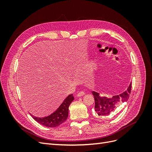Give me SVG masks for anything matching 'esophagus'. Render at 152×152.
<instances>
[{"label":"esophagus","instance_id":"34e87169","mask_svg":"<svg viewBox=\"0 0 152 152\" xmlns=\"http://www.w3.org/2000/svg\"><path fill=\"white\" fill-rule=\"evenodd\" d=\"M84 94H85V93H84V91H80L79 93L77 94V96H78V97H80V96H84Z\"/></svg>","mask_w":152,"mask_h":152}]
</instances>
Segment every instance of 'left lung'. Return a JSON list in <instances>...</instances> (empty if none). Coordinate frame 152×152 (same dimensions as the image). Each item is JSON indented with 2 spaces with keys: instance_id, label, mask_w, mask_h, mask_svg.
Here are the masks:
<instances>
[{
  "instance_id": "obj_1",
  "label": "left lung",
  "mask_w": 152,
  "mask_h": 152,
  "mask_svg": "<svg viewBox=\"0 0 152 152\" xmlns=\"http://www.w3.org/2000/svg\"><path fill=\"white\" fill-rule=\"evenodd\" d=\"M131 87V83L126 91L118 95L113 96L112 98L101 96L99 93L93 91L92 93L95 101L94 109L97 115L99 117L108 116L110 114L115 112L121 103L127 102L129 98Z\"/></svg>"
}]
</instances>
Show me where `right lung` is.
Segmentation results:
<instances>
[{
    "instance_id": "right-lung-1",
    "label": "right lung",
    "mask_w": 152,
    "mask_h": 152,
    "mask_svg": "<svg viewBox=\"0 0 152 152\" xmlns=\"http://www.w3.org/2000/svg\"><path fill=\"white\" fill-rule=\"evenodd\" d=\"M73 99L74 98L72 94L68 95L56 111L48 117L39 118L30 115L35 121L41 125L48 127H57L66 120L68 116V107Z\"/></svg>"
}]
</instances>
